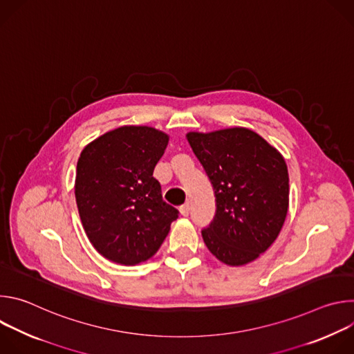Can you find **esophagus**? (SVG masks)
<instances>
[{
	"instance_id": "obj_1",
	"label": "esophagus",
	"mask_w": 354,
	"mask_h": 354,
	"mask_svg": "<svg viewBox=\"0 0 354 354\" xmlns=\"http://www.w3.org/2000/svg\"><path fill=\"white\" fill-rule=\"evenodd\" d=\"M179 212H180V214H182L183 217H187V216H189V213H190V205H189V203H186V205L180 206Z\"/></svg>"
}]
</instances>
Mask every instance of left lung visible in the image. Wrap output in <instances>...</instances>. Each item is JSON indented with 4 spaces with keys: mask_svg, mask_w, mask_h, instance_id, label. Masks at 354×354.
<instances>
[{
    "mask_svg": "<svg viewBox=\"0 0 354 354\" xmlns=\"http://www.w3.org/2000/svg\"><path fill=\"white\" fill-rule=\"evenodd\" d=\"M216 196V216L201 231L212 254L225 265L255 261L277 238L288 209L284 158L259 134L243 127L189 133Z\"/></svg>",
    "mask_w": 354,
    "mask_h": 354,
    "instance_id": "obj_1",
    "label": "left lung"
}]
</instances>
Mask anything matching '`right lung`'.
<instances>
[{
  "label": "right lung",
  "instance_id": "obj_1",
  "mask_svg": "<svg viewBox=\"0 0 354 354\" xmlns=\"http://www.w3.org/2000/svg\"><path fill=\"white\" fill-rule=\"evenodd\" d=\"M167 145L162 131L123 126L82 149L77 207L91 243L108 261L131 266L149 259L178 218L153 176Z\"/></svg>",
  "mask_w": 354,
  "mask_h": 354
}]
</instances>
